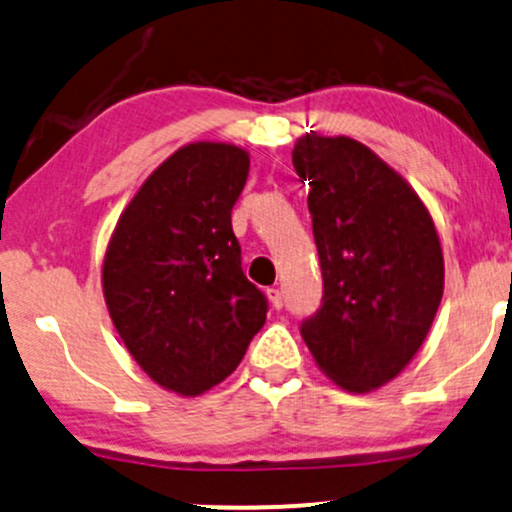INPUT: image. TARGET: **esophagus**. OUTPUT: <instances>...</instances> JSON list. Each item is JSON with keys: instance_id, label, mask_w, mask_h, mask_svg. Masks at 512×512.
I'll use <instances>...</instances> for the list:
<instances>
[{"instance_id": "1", "label": "esophagus", "mask_w": 512, "mask_h": 512, "mask_svg": "<svg viewBox=\"0 0 512 512\" xmlns=\"http://www.w3.org/2000/svg\"><path fill=\"white\" fill-rule=\"evenodd\" d=\"M268 299H270V304H273V309H282V292L278 290V287H270Z\"/></svg>"}]
</instances>
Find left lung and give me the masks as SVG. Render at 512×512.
<instances>
[{"label": "left lung", "instance_id": "left-lung-1", "mask_svg": "<svg viewBox=\"0 0 512 512\" xmlns=\"http://www.w3.org/2000/svg\"><path fill=\"white\" fill-rule=\"evenodd\" d=\"M294 170L309 182L323 306L302 323L318 369L369 393L412 362L443 297L434 218L405 179L350 136L304 134Z\"/></svg>", "mask_w": 512, "mask_h": 512}]
</instances>
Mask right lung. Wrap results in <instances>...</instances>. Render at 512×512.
Wrapping results in <instances>:
<instances>
[{
    "instance_id": "add662e5",
    "label": "right lung",
    "mask_w": 512,
    "mask_h": 512,
    "mask_svg": "<svg viewBox=\"0 0 512 512\" xmlns=\"http://www.w3.org/2000/svg\"><path fill=\"white\" fill-rule=\"evenodd\" d=\"M249 177L234 143H186L141 184L119 215L102 294L150 381L194 398L242 362L266 323V297L242 270L232 206Z\"/></svg>"
}]
</instances>
